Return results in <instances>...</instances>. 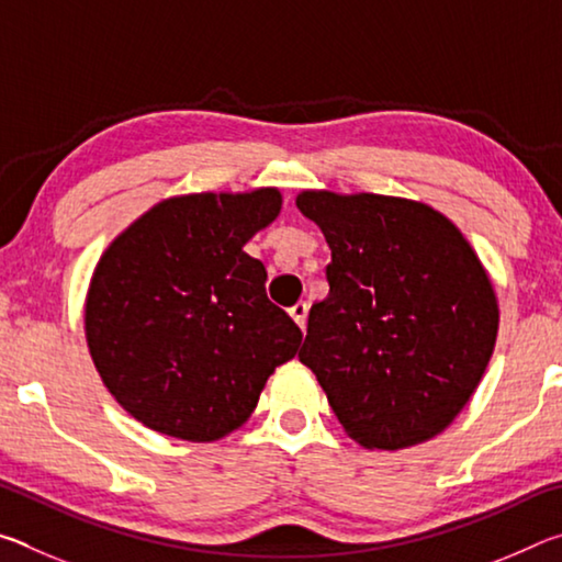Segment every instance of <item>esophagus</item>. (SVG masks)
<instances>
[{
    "label": "esophagus",
    "instance_id": "esophagus-1",
    "mask_svg": "<svg viewBox=\"0 0 562 562\" xmlns=\"http://www.w3.org/2000/svg\"><path fill=\"white\" fill-rule=\"evenodd\" d=\"M307 312H310L307 302H297L294 307H290V317L297 322L300 329H304V325H307Z\"/></svg>",
    "mask_w": 562,
    "mask_h": 562
}]
</instances>
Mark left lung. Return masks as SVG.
<instances>
[{
	"label": "left lung",
	"instance_id": "obj_1",
	"mask_svg": "<svg viewBox=\"0 0 562 562\" xmlns=\"http://www.w3.org/2000/svg\"><path fill=\"white\" fill-rule=\"evenodd\" d=\"M297 207L331 250L329 294L312 304L300 361L367 449L431 439L459 416L496 347L486 270L424 203L304 190Z\"/></svg>",
	"mask_w": 562,
	"mask_h": 562
}]
</instances>
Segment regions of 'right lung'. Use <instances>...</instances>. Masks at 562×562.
Returning <instances> with one entry per match:
<instances>
[{
  "instance_id": "1",
  "label": "right lung",
  "mask_w": 562,
  "mask_h": 562,
  "mask_svg": "<svg viewBox=\"0 0 562 562\" xmlns=\"http://www.w3.org/2000/svg\"><path fill=\"white\" fill-rule=\"evenodd\" d=\"M274 188L150 207L93 272L87 341L103 384L148 429L215 441L237 429L302 331L243 245L280 213Z\"/></svg>"
}]
</instances>
